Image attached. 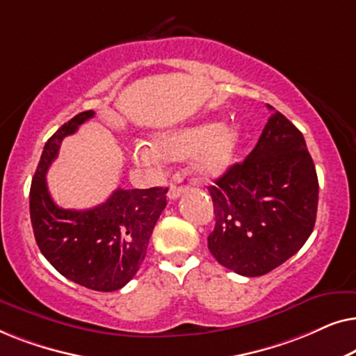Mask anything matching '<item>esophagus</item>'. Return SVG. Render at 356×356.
I'll return each instance as SVG.
<instances>
[{"label": "esophagus", "instance_id": "1", "mask_svg": "<svg viewBox=\"0 0 356 356\" xmlns=\"http://www.w3.org/2000/svg\"><path fill=\"white\" fill-rule=\"evenodd\" d=\"M183 191H184V188L177 186V184H172V186H170V189H168V199L175 201V199H178L179 196H181Z\"/></svg>", "mask_w": 356, "mask_h": 356}]
</instances>
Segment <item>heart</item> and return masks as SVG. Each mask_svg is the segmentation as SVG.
Instances as JSON below:
<instances>
[{"instance_id":"obj_1","label":"heart","mask_w":356,"mask_h":356,"mask_svg":"<svg viewBox=\"0 0 356 356\" xmlns=\"http://www.w3.org/2000/svg\"><path fill=\"white\" fill-rule=\"evenodd\" d=\"M240 145L236 126L202 123L170 131L155 138V145L138 143L133 159L140 165L159 163L163 157L173 160L193 159V175L201 181H211L227 173Z\"/></svg>"}]
</instances>
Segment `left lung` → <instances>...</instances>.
<instances>
[{
    "mask_svg": "<svg viewBox=\"0 0 356 356\" xmlns=\"http://www.w3.org/2000/svg\"><path fill=\"white\" fill-rule=\"evenodd\" d=\"M252 152L209 186L216 227L209 251L223 267L257 277L284 264L308 240L319 183L303 134L280 111Z\"/></svg>",
    "mask_w": 356,
    "mask_h": 356,
    "instance_id": "8db88e82",
    "label": "left lung"
}]
</instances>
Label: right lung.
<instances>
[{"mask_svg": "<svg viewBox=\"0 0 356 356\" xmlns=\"http://www.w3.org/2000/svg\"><path fill=\"white\" fill-rule=\"evenodd\" d=\"M94 115L82 111L47 140L31 186V222L42 254L61 275L86 289L113 291L123 289L143 264L168 189L118 188L94 209L58 207L45 175L61 140Z\"/></svg>", "mask_w": 356, "mask_h": 356, "instance_id": "add662e5", "label": "right lung"}]
</instances>
